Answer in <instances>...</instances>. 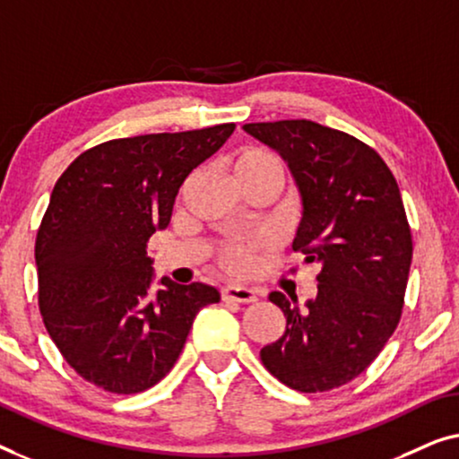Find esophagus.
Segmentation results:
<instances>
[{"label": "esophagus", "instance_id": "esophagus-1", "mask_svg": "<svg viewBox=\"0 0 459 459\" xmlns=\"http://www.w3.org/2000/svg\"><path fill=\"white\" fill-rule=\"evenodd\" d=\"M222 299L224 301H237V303H254L257 299V293L249 287H241V285H227L222 287Z\"/></svg>", "mask_w": 459, "mask_h": 459}]
</instances>
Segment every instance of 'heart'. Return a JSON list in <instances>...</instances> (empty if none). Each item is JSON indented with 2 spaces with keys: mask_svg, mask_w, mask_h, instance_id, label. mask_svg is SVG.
Wrapping results in <instances>:
<instances>
[{
  "mask_svg": "<svg viewBox=\"0 0 459 459\" xmlns=\"http://www.w3.org/2000/svg\"><path fill=\"white\" fill-rule=\"evenodd\" d=\"M235 177L245 178H274L282 185L287 168L274 152L264 147H245L232 160ZM264 245L262 237H251L245 241H229L218 251L221 266L232 274H247L255 264V251Z\"/></svg>",
  "mask_w": 459,
  "mask_h": 459,
  "instance_id": "obj_1",
  "label": "heart"
}]
</instances>
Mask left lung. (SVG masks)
<instances>
[{"label": "left lung", "instance_id": "obj_1", "mask_svg": "<svg viewBox=\"0 0 459 459\" xmlns=\"http://www.w3.org/2000/svg\"><path fill=\"white\" fill-rule=\"evenodd\" d=\"M243 128L287 162L303 204L293 249L320 264L307 309L270 293L287 328L262 347V364L295 391L337 389L377 359L402 318L414 247L397 180L372 147L337 128L312 120Z\"/></svg>", "mask_w": 459, "mask_h": 459}]
</instances>
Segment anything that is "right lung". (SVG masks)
Masks as SVG:
<instances>
[{"instance_id":"1","label":"right lung","mask_w":459,"mask_h":459,"mask_svg":"<svg viewBox=\"0 0 459 459\" xmlns=\"http://www.w3.org/2000/svg\"><path fill=\"white\" fill-rule=\"evenodd\" d=\"M235 125L112 139L82 152L51 191L37 232L39 309L76 374L131 395L160 383L199 309L221 301L204 282L153 281L147 241L170 222L185 178Z\"/></svg>"}]
</instances>
